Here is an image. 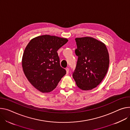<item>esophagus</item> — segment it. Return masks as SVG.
Segmentation results:
<instances>
[{"mask_svg": "<svg viewBox=\"0 0 130 130\" xmlns=\"http://www.w3.org/2000/svg\"><path fill=\"white\" fill-rule=\"evenodd\" d=\"M66 75L68 74V73H69V68H66Z\"/></svg>", "mask_w": 130, "mask_h": 130, "instance_id": "obj_1", "label": "esophagus"}]
</instances>
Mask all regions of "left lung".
Masks as SVG:
<instances>
[{"label": "left lung", "instance_id": "8db88e82", "mask_svg": "<svg viewBox=\"0 0 130 130\" xmlns=\"http://www.w3.org/2000/svg\"><path fill=\"white\" fill-rule=\"evenodd\" d=\"M78 57L73 74L77 87L85 91L96 88L107 73L109 57L106 45L91 37L76 38Z\"/></svg>", "mask_w": 130, "mask_h": 130}]
</instances>
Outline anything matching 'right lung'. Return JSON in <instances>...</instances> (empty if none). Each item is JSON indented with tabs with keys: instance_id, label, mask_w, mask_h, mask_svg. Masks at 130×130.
Returning a JSON list of instances; mask_svg holds the SVG:
<instances>
[{
	"instance_id": "right-lung-1",
	"label": "right lung",
	"mask_w": 130,
	"mask_h": 130,
	"mask_svg": "<svg viewBox=\"0 0 130 130\" xmlns=\"http://www.w3.org/2000/svg\"><path fill=\"white\" fill-rule=\"evenodd\" d=\"M68 41L45 35L32 38L26 46L22 60L23 72L31 85L40 92L53 91L66 74L57 51Z\"/></svg>"
}]
</instances>
